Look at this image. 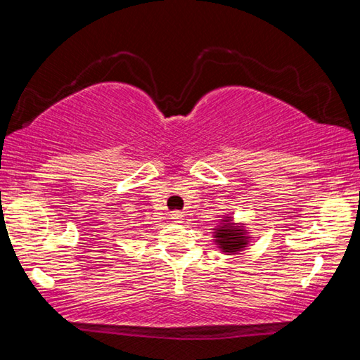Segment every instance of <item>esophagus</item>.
I'll return each instance as SVG.
<instances>
[{
    "label": "esophagus",
    "mask_w": 360,
    "mask_h": 360,
    "mask_svg": "<svg viewBox=\"0 0 360 360\" xmlns=\"http://www.w3.org/2000/svg\"><path fill=\"white\" fill-rule=\"evenodd\" d=\"M172 217L174 219V221H176V222H181V221H182V217H184V214H182V212H181V211H174V212H173V214H172Z\"/></svg>",
    "instance_id": "1"
}]
</instances>
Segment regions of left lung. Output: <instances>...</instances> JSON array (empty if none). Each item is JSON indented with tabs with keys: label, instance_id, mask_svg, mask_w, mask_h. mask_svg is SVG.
Returning <instances> with one entry per match:
<instances>
[{
	"label": "left lung",
	"instance_id": "1",
	"mask_svg": "<svg viewBox=\"0 0 360 360\" xmlns=\"http://www.w3.org/2000/svg\"><path fill=\"white\" fill-rule=\"evenodd\" d=\"M224 222H229V221H224ZM216 243H219V248H222L224 252H236L240 251V249L245 248L246 245V238L243 236V231L231 227V225H225V227L219 229L216 231Z\"/></svg>",
	"mask_w": 360,
	"mask_h": 360
}]
</instances>
